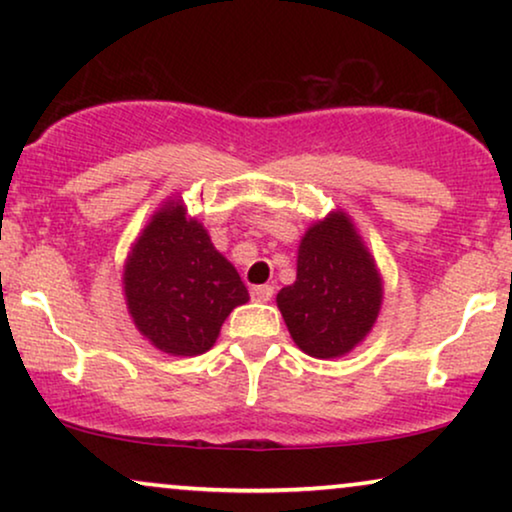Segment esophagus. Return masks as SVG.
Instances as JSON below:
<instances>
[{
  "instance_id": "obj_1",
  "label": "esophagus",
  "mask_w": 512,
  "mask_h": 512,
  "mask_svg": "<svg viewBox=\"0 0 512 512\" xmlns=\"http://www.w3.org/2000/svg\"><path fill=\"white\" fill-rule=\"evenodd\" d=\"M272 293H275V289H272L270 284L251 286V300H256V303H268V300L272 298Z\"/></svg>"
}]
</instances>
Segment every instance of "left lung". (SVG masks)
<instances>
[{"instance_id": "8db88e82", "label": "left lung", "mask_w": 512, "mask_h": 512, "mask_svg": "<svg viewBox=\"0 0 512 512\" xmlns=\"http://www.w3.org/2000/svg\"><path fill=\"white\" fill-rule=\"evenodd\" d=\"M382 305V279L345 212L307 228L298 247V275L277 293L291 338L305 354L335 359L359 345Z\"/></svg>"}]
</instances>
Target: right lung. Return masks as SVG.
<instances>
[{"instance_id": "1", "label": "right lung", "mask_w": 512, "mask_h": 512, "mask_svg": "<svg viewBox=\"0 0 512 512\" xmlns=\"http://www.w3.org/2000/svg\"><path fill=\"white\" fill-rule=\"evenodd\" d=\"M123 289L137 331L174 356L205 354L228 314L249 300L233 263L181 200L165 202L132 244Z\"/></svg>"}]
</instances>
